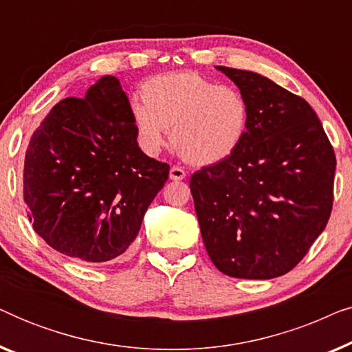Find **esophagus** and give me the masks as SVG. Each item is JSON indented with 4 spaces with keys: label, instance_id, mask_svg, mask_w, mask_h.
<instances>
[{
    "label": "esophagus",
    "instance_id": "obj_1",
    "mask_svg": "<svg viewBox=\"0 0 352 352\" xmlns=\"http://www.w3.org/2000/svg\"><path fill=\"white\" fill-rule=\"evenodd\" d=\"M186 177V171L182 170L181 166H171V170H170V179H173V181H182Z\"/></svg>",
    "mask_w": 352,
    "mask_h": 352
}]
</instances>
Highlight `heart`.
Wrapping results in <instances>:
<instances>
[{
  "label": "heart",
  "mask_w": 352,
  "mask_h": 352,
  "mask_svg": "<svg viewBox=\"0 0 352 352\" xmlns=\"http://www.w3.org/2000/svg\"><path fill=\"white\" fill-rule=\"evenodd\" d=\"M142 100L131 104L141 146L157 153L170 133L177 155L192 165L229 158L248 128L250 104L242 91L197 72L153 76L142 85Z\"/></svg>",
  "instance_id": "heart-1"
}]
</instances>
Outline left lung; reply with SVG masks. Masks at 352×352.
<instances>
[{
	"label": "left lung",
	"mask_w": 352,
	"mask_h": 352,
	"mask_svg": "<svg viewBox=\"0 0 352 352\" xmlns=\"http://www.w3.org/2000/svg\"><path fill=\"white\" fill-rule=\"evenodd\" d=\"M218 70L245 94L250 120L232 155L190 176L201 239L226 276H283L329 223L335 151L300 96L253 72Z\"/></svg>",
	"instance_id": "left-lung-1"
}]
</instances>
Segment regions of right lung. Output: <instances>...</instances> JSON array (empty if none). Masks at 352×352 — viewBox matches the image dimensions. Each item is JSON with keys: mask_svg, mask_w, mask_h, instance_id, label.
Returning <instances> with one entry per match:
<instances>
[{"mask_svg": "<svg viewBox=\"0 0 352 352\" xmlns=\"http://www.w3.org/2000/svg\"><path fill=\"white\" fill-rule=\"evenodd\" d=\"M136 138L128 96L110 75L46 115L25 152L23 201L51 248L86 263L126 253L170 175Z\"/></svg>", "mask_w": 352, "mask_h": 352, "instance_id": "1", "label": "right lung"}]
</instances>
